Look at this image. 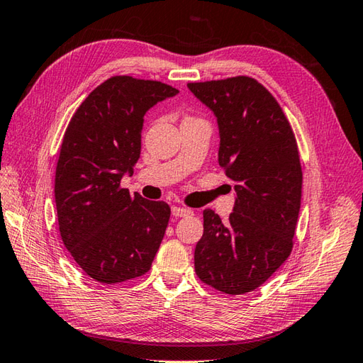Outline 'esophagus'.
<instances>
[{
	"mask_svg": "<svg viewBox=\"0 0 363 363\" xmlns=\"http://www.w3.org/2000/svg\"><path fill=\"white\" fill-rule=\"evenodd\" d=\"M172 216L175 217H186L189 214H192V211L189 208H184V206H172Z\"/></svg>",
	"mask_w": 363,
	"mask_h": 363,
	"instance_id": "34e87169",
	"label": "esophagus"
}]
</instances>
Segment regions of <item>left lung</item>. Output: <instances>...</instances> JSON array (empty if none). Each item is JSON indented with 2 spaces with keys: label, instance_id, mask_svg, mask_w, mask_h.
Returning a JSON list of instances; mask_svg holds the SVG:
<instances>
[{
  "label": "left lung",
  "instance_id": "8db88e82",
  "mask_svg": "<svg viewBox=\"0 0 363 363\" xmlns=\"http://www.w3.org/2000/svg\"><path fill=\"white\" fill-rule=\"evenodd\" d=\"M188 88L216 116L219 166L235 189L227 223L213 209L203 211L196 273L217 291L242 295L264 284L292 252L303 183L296 141L279 104L252 77Z\"/></svg>",
  "mask_w": 363,
  "mask_h": 363
}]
</instances>
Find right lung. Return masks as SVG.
I'll use <instances>...</instances> for the list:
<instances>
[{
  "mask_svg": "<svg viewBox=\"0 0 363 363\" xmlns=\"http://www.w3.org/2000/svg\"><path fill=\"white\" fill-rule=\"evenodd\" d=\"M179 90L115 76L88 94L63 136L54 199L63 244L88 277L116 284L146 273L171 216L121 180L141 154L144 115Z\"/></svg>",
  "mask_w": 363,
  "mask_h": 363,
  "instance_id": "1",
  "label": "right lung"
}]
</instances>
